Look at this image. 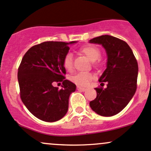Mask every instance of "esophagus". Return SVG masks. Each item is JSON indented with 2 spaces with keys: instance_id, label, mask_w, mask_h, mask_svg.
Wrapping results in <instances>:
<instances>
[{
  "instance_id": "esophagus-1",
  "label": "esophagus",
  "mask_w": 151,
  "mask_h": 151,
  "mask_svg": "<svg viewBox=\"0 0 151 151\" xmlns=\"http://www.w3.org/2000/svg\"><path fill=\"white\" fill-rule=\"evenodd\" d=\"M77 89L78 91H85L86 90V88H83V87H81V86H77Z\"/></svg>"
}]
</instances>
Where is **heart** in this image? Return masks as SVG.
<instances>
[{
  "label": "heart",
  "instance_id": "heart-1",
  "mask_svg": "<svg viewBox=\"0 0 151 151\" xmlns=\"http://www.w3.org/2000/svg\"><path fill=\"white\" fill-rule=\"evenodd\" d=\"M81 52L83 53L88 59L91 62H96L98 60L101 56V51L97 47L94 45H88L81 50ZM63 66L67 70H71L73 69V55L71 53H68L65 56L63 60ZM93 77L92 74L89 73H79L72 77V81L76 85L81 86H86L90 84Z\"/></svg>",
  "mask_w": 151,
  "mask_h": 151
}]
</instances>
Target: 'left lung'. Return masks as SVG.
Masks as SVG:
<instances>
[{
  "label": "left lung",
  "mask_w": 151,
  "mask_h": 151,
  "mask_svg": "<svg viewBox=\"0 0 151 151\" xmlns=\"http://www.w3.org/2000/svg\"><path fill=\"white\" fill-rule=\"evenodd\" d=\"M89 43L101 45L106 53V68L100 76L101 84L107 87L96 88L97 96L90 101L91 108L96 114L111 116L120 112L132 99L137 88L138 65L132 50L125 42L102 35L89 40Z\"/></svg>",
  "instance_id": "8db88e82"
}]
</instances>
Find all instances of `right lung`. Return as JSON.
Here are the masks:
<instances>
[{"instance_id": "obj_1", "label": "right lung", "mask_w": 151, "mask_h": 151, "mask_svg": "<svg viewBox=\"0 0 151 151\" xmlns=\"http://www.w3.org/2000/svg\"><path fill=\"white\" fill-rule=\"evenodd\" d=\"M78 42H45L32 47L22 58L18 70L21 99L29 111L45 122L62 119L68 109L70 95L76 86L63 76V60L68 45ZM55 82L63 83L60 90Z\"/></svg>"}]
</instances>
